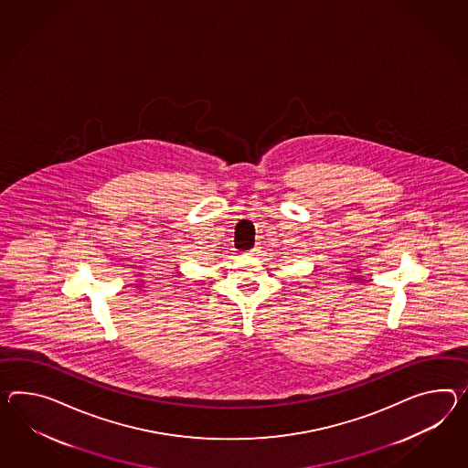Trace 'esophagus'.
Returning <instances> with one entry per match:
<instances>
[{
	"label": "esophagus",
	"instance_id": "obj_1",
	"mask_svg": "<svg viewBox=\"0 0 468 468\" xmlns=\"http://www.w3.org/2000/svg\"><path fill=\"white\" fill-rule=\"evenodd\" d=\"M247 253H249V255H257V253H259V249L255 247V249H251V250L247 251Z\"/></svg>",
	"mask_w": 468,
	"mask_h": 468
}]
</instances>
